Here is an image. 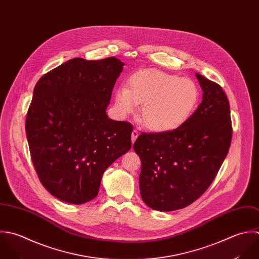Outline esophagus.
<instances>
[{"instance_id":"1","label":"esophagus","mask_w":259,"mask_h":259,"mask_svg":"<svg viewBox=\"0 0 259 259\" xmlns=\"http://www.w3.org/2000/svg\"><path fill=\"white\" fill-rule=\"evenodd\" d=\"M138 137H139V133H138V131L134 130V131H133V133H132V142H133V144L136 142V140L138 139Z\"/></svg>"}]
</instances>
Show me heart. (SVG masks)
<instances>
[{
    "label": "heart",
    "instance_id": "b5f03b06",
    "mask_svg": "<svg viewBox=\"0 0 259 259\" xmlns=\"http://www.w3.org/2000/svg\"><path fill=\"white\" fill-rule=\"evenodd\" d=\"M200 98L197 83L188 77L159 70H144L128 79V88L118 87L114 93V108L121 116L132 114L142 104L143 125L154 133H168L188 121Z\"/></svg>",
    "mask_w": 259,
    "mask_h": 259
}]
</instances>
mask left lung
<instances>
[{
    "instance_id": "8db88e82",
    "label": "left lung",
    "mask_w": 259,
    "mask_h": 259,
    "mask_svg": "<svg viewBox=\"0 0 259 259\" xmlns=\"http://www.w3.org/2000/svg\"><path fill=\"white\" fill-rule=\"evenodd\" d=\"M203 99L186 123L168 133L142 134L140 191L150 208L169 212L196 201L211 185L230 148L232 125L222 87L196 73Z\"/></svg>"
}]
</instances>
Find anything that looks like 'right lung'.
I'll return each mask as SVG.
<instances>
[{
    "instance_id": "add662e5",
    "label": "right lung",
    "mask_w": 259,
    "mask_h": 259,
    "mask_svg": "<svg viewBox=\"0 0 259 259\" xmlns=\"http://www.w3.org/2000/svg\"><path fill=\"white\" fill-rule=\"evenodd\" d=\"M123 65L114 57L73 58L35 85L26 118L30 154L42 185L60 201L94 199L104 171L132 148L133 125L106 114Z\"/></svg>"
}]
</instances>
